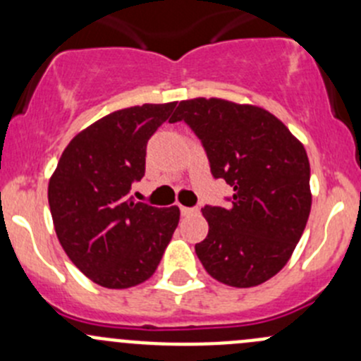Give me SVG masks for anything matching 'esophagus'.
I'll list each match as a JSON object with an SVG mask.
<instances>
[{"mask_svg": "<svg viewBox=\"0 0 361 361\" xmlns=\"http://www.w3.org/2000/svg\"><path fill=\"white\" fill-rule=\"evenodd\" d=\"M180 211H181V214H185V216H188V214L197 213L199 209H197V207H185V206H181Z\"/></svg>", "mask_w": 361, "mask_h": 361, "instance_id": "obj_1", "label": "esophagus"}]
</instances>
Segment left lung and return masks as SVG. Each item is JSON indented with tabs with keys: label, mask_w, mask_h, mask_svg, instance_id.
<instances>
[{
	"label": "left lung",
	"mask_w": 361,
	"mask_h": 361,
	"mask_svg": "<svg viewBox=\"0 0 361 361\" xmlns=\"http://www.w3.org/2000/svg\"><path fill=\"white\" fill-rule=\"evenodd\" d=\"M201 140L211 174L234 188L228 207L204 206L209 232L195 245L207 274L250 288L292 257L311 211V167L304 147L264 108L231 101H181L169 118Z\"/></svg>",
	"instance_id": "1"
}]
</instances>
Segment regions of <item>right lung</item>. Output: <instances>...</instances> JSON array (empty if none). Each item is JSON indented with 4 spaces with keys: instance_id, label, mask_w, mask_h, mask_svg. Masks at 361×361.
<instances>
[{
    "instance_id": "right-lung-1",
    "label": "right lung",
    "mask_w": 361,
    "mask_h": 361,
    "mask_svg": "<svg viewBox=\"0 0 361 361\" xmlns=\"http://www.w3.org/2000/svg\"><path fill=\"white\" fill-rule=\"evenodd\" d=\"M176 103L113 111L76 134L49 183L54 227L69 260L104 288H130L157 269L180 209L137 202L147 145Z\"/></svg>"
}]
</instances>
